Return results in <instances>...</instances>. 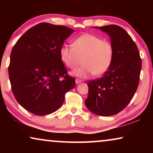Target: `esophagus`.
Here are the masks:
<instances>
[{
  "mask_svg": "<svg viewBox=\"0 0 153 153\" xmlns=\"http://www.w3.org/2000/svg\"><path fill=\"white\" fill-rule=\"evenodd\" d=\"M75 81H76V84H79V83H80L82 82V81H81V79H76V80H75Z\"/></svg>",
  "mask_w": 153,
  "mask_h": 153,
  "instance_id": "obj_1",
  "label": "esophagus"
}]
</instances>
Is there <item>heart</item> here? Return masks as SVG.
I'll return each instance as SVG.
<instances>
[{
    "instance_id": "heart-1",
    "label": "heart",
    "mask_w": 153,
    "mask_h": 153,
    "mask_svg": "<svg viewBox=\"0 0 153 153\" xmlns=\"http://www.w3.org/2000/svg\"><path fill=\"white\" fill-rule=\"evenodd\" d=\"M62 63L71 70L83 65L72 74L80 78L101 75L110 68L114 58L113 46L108 41L91 33H84L74 39L72 47L63 45L59 51Z\"/></svg>"
}]
</instances>
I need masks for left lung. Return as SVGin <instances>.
I'll return each instance as SVG.
<instances>
[{"label":"left lung","instance_id":"obj_1","mask_svg":"<svg viewBox=\"0 0 153 153\" xmlns=\"http://www.w3.org/2000/svg\"><path fill=\"white\" fill-rule=\"evenodd\" d=\"M99 28L110 36L114 58L101 78L88 83V95L85 104L93 114L110 116L124 109L134 95L139 83L141 59L137 45L125 29L117 25Z\"/></svg>","mask_w":153,"mask_h":153}]
</instances>
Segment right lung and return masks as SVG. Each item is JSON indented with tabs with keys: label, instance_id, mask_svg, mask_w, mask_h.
Listing matches in <instances>:
<instances>
[{
	"label": "right lung",
	"instance_id": "obj_1",
	"mask_svg": "<svg viewBox=\"0 0 153 153\" xmlns=\"http://www.w3.org/2000/svg\"><path fill=\"white\" fill-rule=\"evenodd\" d=\"M74 32L65 26L40 23L29 29L12 48L8 67L12 91L25 109L37 116L59 108L75 85L60 58L64 41Z\"/></svg>",
	"mask_w": 153,
	"mask_h": 153
}]
</instances>
